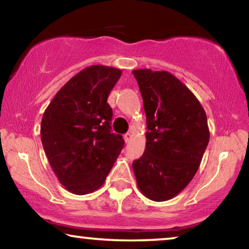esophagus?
<instances>
[{"label":"esophagus","instance_id":"34e87169","mask_svg":"<svg viewBox=\"0 0 249 249\" xmlns=\"http://www.w3.org/2000/svg\"><path fill=\"white\" fill-rule=\"evenodd\" d=\"M131 138H132V135H131V133H126L124 135V140H125V142H126V143H128V142H130V140H131Z\"/></svg>","mask_w":249,"mask_h":249}]
</instances>
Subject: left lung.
<instances>
[{
	"instance_id": "8db88e82",
	"label": "left lung",
	"mask_w": 249,
	"mask_h": 249,
	"mask_svg": "<svg viewBox=\"0 0 249 249\" xmlns=\"http://www.w3.org/2000/svg\"><path fill=\"white\" fill-rule=\"evenodd\" d=\"M147 116L143 155L133 161L145 197L165 201L180 194L199 168L210 141L203 106L171 72L133 71Z\"/></svg>"
}]
</instances>
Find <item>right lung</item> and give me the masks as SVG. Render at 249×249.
<instances>
[{"instance_id": "obj_1", "label": "right lung", "mask_w": 249, "mask_h": 249, "mask_svg": "<svg viewBox=\"0 0 249 249\" xmlns=\"http://www.w3.org/2000/svg\"><path fill=\"white\" fill-rule=\"evenodd\" d=\"M121 69L86 67L62 86L42 117L45 155L60 183L75 195L101 187L124 147L111 133L112 109L107 99Z\"/></svg>"}]
</instances>
